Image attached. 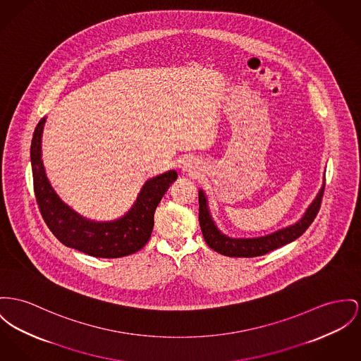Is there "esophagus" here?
I'll return each mask as SVG.
<instances>
[{
    "instance_id": "obj_1",
    "label": "esophagus",
    "mask_w": 361,
    "mask_h": 361,
    "mask_svg": "<svg viewBox=\"0 0 361 361\" xmlns=\"http://www.w3.org/2000/svg\"><path fill=\"white\" fill-rule=\"evenodd\" d=\"M182 171L183 172H189L190 175L198 173V171H201L200 169V163H197V160L192 159V157H186L183 160V163H182Z\"/></svg>"
}]
</instances>
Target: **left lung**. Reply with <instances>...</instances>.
<instances>
[{"label":"left lung","mask_w":361,"mask_h":361,"mask_svg":"<svg viewBox=\"0 0 361 361\" xmlns=\"http://www.w3.org/2000/svg\"><path fill=\"white\" fill-rule=\"evenodd\" d=\"M323 192H324V176H323V185L319 192L316 194L314 200L310 204V207L307 208V211L304 212L301 219H298L295 223L262 237L237 238V237H230L224 234L217 227L216 221L209 209L207 192L200 189L198 190V202H200L198 219H200V226H201L204 240L211 249H214L215 252L223 256H228V257L263 256L274 249H278L283 245H288L290 242L297 240L305 233V230L311 226V223L319 212Z\"/></svg>","instance_id":"left-lung-1"}]
</instances>
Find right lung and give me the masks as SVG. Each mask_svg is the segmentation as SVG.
I'll use <instances>...</instances> for the list:
<instances>
[{
    "label": "right lung",
    "instance_id": "1",
    "mask_svg": "<svg viewBox=\"0 0 361 361\" xmlns=\"http://www.w3.org/2000/svg\"><path fill=\"white\" fill-rule=\"evenodd\" d=\"M45 121L47 118H42L35 127L30 157L37 202L50 231L66 246L93 257L116 259L142 249L153 230L154 211L176 180V171L171 169L147 179L123 216L104 221L85 217L64 202L49 182L42 161Z\"/></svg>",
    "mask_w": 361,
    "mask_h": 361
}]
</instances>
